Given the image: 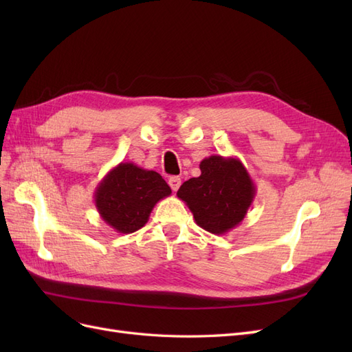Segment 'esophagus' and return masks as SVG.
I'll use <instances>...</instances> for the list:
<instances>
[{
  "label": "esophagus",
  "instance_id": "esophagus-1",
  "mask_svg": "<svg viewBox=\"0 0 352 352\" xmlns=\"http://www.w3.org/2000/svg\"><path fill=\"white\" fill-rule=\"evenodd\" d=\"M168 185H170V188H172L175 192L176 190L179 189V186H180V177H177V176H173V177H170L168 179Z\"/></svg>",
  "mask_w": 352,
  "mask_h": 352
}]
</instances>
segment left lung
<instances>
[{
    "label": "left lung",
    "instance_id": "left-lung-1",
    "mask_svg": "<svg viewBox=\"0 0 352 352\" xmlns=\"http://www.w3.org/2000/svg\"><path fill=\"white\" fill-rule=\"evenodd\" d=\"M201 175L177 190L195 223L212 235H225L247 216L257 189L239 158L210 155L199 163Z\"/></svg>",
    "mask_w": 352,
    "mask_h": 352
}]
</instances>
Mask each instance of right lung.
I'll list each match as a JSON object with an SVG mask.
<instances>
[{"label": "right lung", "mask_w": 352, "mask_h": 352, "mask_svg": "<svg viewBox=\"0 0 352 352\" xmlns=\"http://www.w3.org/2000/svg\"><path fill=\"white\" fill-rule=\"evenodd\" d=\"M170 194L172 189L157 172L127 162L102 177L94 201L109 226L119 233H132L145 226L154 206Z\"/></svg>", "instance_id": "right-lung-1"}]
</instances>
